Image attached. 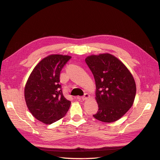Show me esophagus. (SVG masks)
I'll return each instance as SVG.
<instances>
[{"mask_svg": "<svg viewBox=\"0 0 160 160\" xmlns=\"http://www.w3.org/2000/svg\"><path fill=\"white\" fill-rule=\"evenodd\" d=\"M89 97H90V95H89L88 93H85L84 95L80 97V98H82L83 100H86V99H88V98H89ZM78 98H79V97H78Z\"/></svg>", "mask_w": 160, "mask_h": 160, "instance_id": "34e87169", "label": "esophagus"}]
</instances>
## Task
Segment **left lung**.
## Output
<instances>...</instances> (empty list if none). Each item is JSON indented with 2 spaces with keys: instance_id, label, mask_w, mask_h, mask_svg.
I'll return each mask as SVG.
<instances>
[{
  "instance_id": "8db88e82",
  "label": "left lung",
  "mask_w": 160,
  "mask_h": 160,
  "mask_svg": "<svg viewBox=\"0 0 160 160\" xmlns=\"http://www.w3.org/2000/svg\"><path fill=\"white\" fill-rule=\"evenodd\" d=\"M85 61L96 84L98 110L93 116L104 122L119 120L135 99L136 86L132 74L121 61L110 54L91 55Z\"/></svg>"
}]
</instances>
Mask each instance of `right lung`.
<instances>
[{
	"instance_id": "add662e5",
	"label": "right lung",
	"mask_w": 160,
	"mask_h": 160,
	"mask_svg": "<svg viewBox=\"0 0 160 160\" xmlns=\"http://www.w3.org/2000/svg\"><path fill=\"white\" fill-rule=\"evenodd\" d=\"M71 56L51 54L34 67L24 88V98L29 111L38 121L50 124L65 115L71 106L60 84V74Z\"/></svg>"
}]
</instances>
